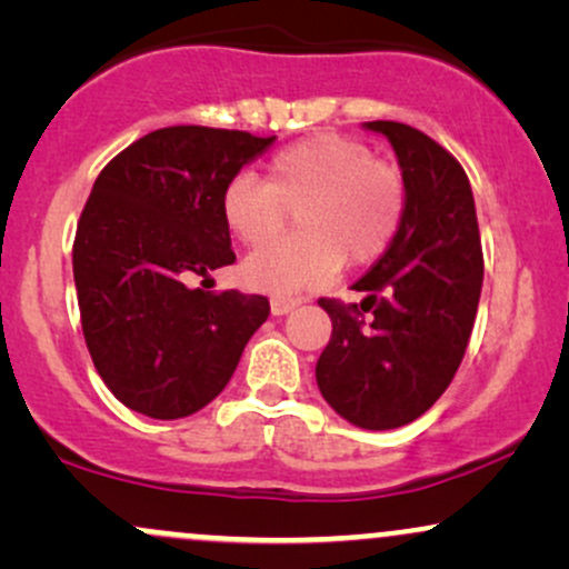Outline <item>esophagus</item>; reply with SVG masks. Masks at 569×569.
<instances>
[{
	"label": "esophagus",
	"mask_w": 569,
	"mask_h": 569,
	"mask_svg": "<svg viewBox=\"0 0 569 569\" xmlns=\"http://www.w3.org/2000/svg\"><path fill=\"white\" fill-rule=\"evenodd\" d=\"M297 305H299L297 299H278L276 297L270 302V310H272V316H286V312H291Z\"/></svg>",
	"instance_id": "esophagus-1"
}]
</instances>
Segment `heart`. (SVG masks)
Here are the masks:
<instances>
[{
    "label": "heart",
    "mask_w": 569,
    "mask_h": 569,
    "mask_svg": "<svg viewBox=\"0 0 569 569\" xmlns=\"http://www.w3.org/2000/svg\"><path fill=\"white\" fill-rule=\"evenodd\" d=\"M407 206L401 173L375 160L367 143L318 133L280 149L264 166V184L240 173L221 189V219L240 243L264 248L297 208L302 232L253 253L243 264L251 289L293 297L329 280L348 257L369 264L393 243Z\"/></svg>",
    "instance_id": "b5f03b06"
}]
</instances>
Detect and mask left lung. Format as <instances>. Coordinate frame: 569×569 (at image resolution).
<instances>
[{"label": "left lung", "mask_w": 569, "mask_h": 569, "mask_svg": "<svg viewBox=\"0 0 569 569\" xmlns=\"http://www.w3.org/2000/svg\"><path fill=\"white\" fill-rule=\"evenodd\" d=\"M363 128L393 143L407 206L393 243L352 283L361 305L318 299L331 339L316 380L339 417L390 430L426 415L452 382L473 331L485 257L460 162L403 122Z\"/></svg>", "instance_id": "8db88e82"}]
</instances>
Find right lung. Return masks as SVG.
<instances>
[{
  "label": "right lung",
  "mask_w": 569,
  "mask_h": 569,
  "mask_svg": "<svg viewBox=\"0 0 569 569\" xmlns=\"http://www.w3.org/2000/svg\"><path fill=\"white\" fill-rule=\"evenodd\" d=\"M272 141L160 128L98 173L74 238L77 302L96 371L128 409L154 420L200 411L270 316L267 297L189 280L234 262L221 189Z\"/></svg>",
  "instance_id": "1"
}]
</instances>
